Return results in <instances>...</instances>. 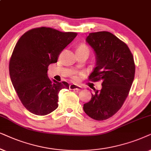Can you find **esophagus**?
Segmentation results:
<instances>
[{
  "label": "esophagus",
  "instance_id": "34e87169",
  "mask_svg": "<svg viewBox=\"0 0 151 151\" xmlns=\"http://www.w3.org/2000/svg\"><path fill=\"white\" fill-rule=\"evenodd\" d=\"M70 90H81L82 88L81 86L76 85V84H71L69 86Z\"/></svg>",
  "mask_w": 151,
  "mask_h": 151
}]
</instances>
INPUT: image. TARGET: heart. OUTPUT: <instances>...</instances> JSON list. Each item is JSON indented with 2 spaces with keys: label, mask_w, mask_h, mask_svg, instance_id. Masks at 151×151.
<instances>
[{
  "label": "heart",
  "mask_w": 151,
  "mask_h": 151,
  "mask_svg": "<svg viewBox=\"0 0 151 151\" xmlns=\"http://www.w3.org/2000/svg\"><path fill=\"white\" fill-rule=\"evenodd\" d=\"M77 50H87V51L90 52V49L89 47H88V46L86 45L85 43H81L80 44V45L78 46L77 49ZM74 79H76V78H74Z\"/></svg>",
  "instance_id": "heart-1"
}]
</instances>
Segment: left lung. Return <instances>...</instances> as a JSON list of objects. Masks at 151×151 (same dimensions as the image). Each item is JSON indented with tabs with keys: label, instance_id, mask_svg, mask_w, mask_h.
I'll use <instances>...</instances> for the list:
<instances>
[{
	"label": "left lung",
	"instance_id": "8db88e82",
	"mask_svg": "<svg viewBox=\"0 0 151 151\" xmlns=\"http://www.w3.org/2000/svg\"><path fill=\"white\" fill-rule=\"evenodd\" d=\"M86 41L95 52L96 66L88 79L101 81L83 110L92 119L102 121L113 116L125 101L135 72L134 58L126 44L109 32L90 33Z\"/></svg>",
	"mask_w": 151,
	"mask_h": 151
}]
</instances>
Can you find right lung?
<instances>
[{
	"label": "right lung",
	"instance_id": "add662e5",
	"mask_svg": "<svg viewBox=\"0 0 151 151\" xmlns=\"http://www.w3.org/2000/svg\"><path fill=\"white\" fill-rule=\"evenodd\" d=\"M76 32H62L51 27H37L26 32L16 44L9 64L12 83L27 110L44 116L59 106V94L69 89L65 81L47 77V68L57 63L62 50L77 37Z\"/></svg>",
	"mask_w": 151,
	"mask_h": 151
}]
</instances>
